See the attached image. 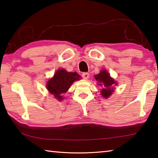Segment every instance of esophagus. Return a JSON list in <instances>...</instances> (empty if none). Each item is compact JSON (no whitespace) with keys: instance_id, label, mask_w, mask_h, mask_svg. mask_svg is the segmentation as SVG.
<instances>
[{"instance_id":"obj_1","label":"esophagus","mask_w":158,"mask_h":158,"mask_svg":"<svg viewBox=\"0 0 158 158\" xmlns=\"http://www.w3.org/2000/svg\"><path fill=\"white\" fill-rule=\"evenodd\" d=\"M82 77H83L84 79H88L89 78V74L88 73H82Z\"/></svg>"}]
</instances>
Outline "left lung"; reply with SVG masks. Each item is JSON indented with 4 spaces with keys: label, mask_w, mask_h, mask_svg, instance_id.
Listing matches in <instances>:
<instances>
[{
    "label": "left lung",
    "mask_w": 158,
    "mask_h": 158,
    "mask_svg": "<svg viewBox=\"0 0 158 158\" xmlns=\"http://www.w3.org/2000/svg\"><path fill=\"white\" fill-rule=\"evenodd\" d=\"M94 77L96 81L100 82V85L103 87V89L101 91L103 97H109L114 92L112 87L114 86V85H117V82H114V80L110 76V74L106 70H102L100 73L96 75Z\"/></svg>",
    "instance_id": "left-lung-1"
}]
</instances>
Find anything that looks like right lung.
Listing matches in <instances>:
<instances>
[{
	"label": "right lung",
	"instance_id": "right-lung-1",
	"mask_svg": "<svg viewBox=\"0 0 158 158\" xmlns=\"http://www.w3.org/2000/svg\"><path fill=\"white\" fill-rule=\"evenodd\" d=\"M81 76L77 73L67 72L65 69H59L55 73L54 77L47 82V89L57 100L62 101V94L66 93L74 81H78Z\"/></svg>",
	"mask_w": 158,
	"mask_h": 158
}]
</instances>
